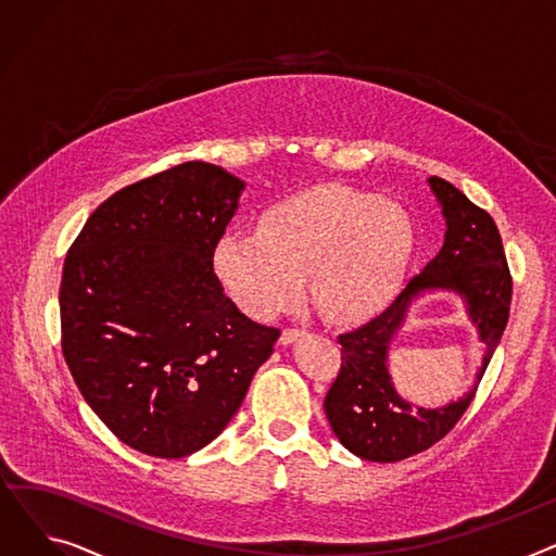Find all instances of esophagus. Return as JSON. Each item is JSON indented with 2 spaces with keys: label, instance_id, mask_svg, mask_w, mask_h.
<instances>
[{
  "label": "esophagus",
  "instance_id": "34e87169",
  "mask_svg": "<svg viewBox=\"0 0 556 556\" xmlns=\"http://www.w3.org/2000/svg\"><path fill=\"white\" fill-rule=\"evenodd\" d=\"M304 333H306V331H302V329H283V331H281V344H293V342H298Z\"/></svg>",
  "mask_w": 556,
  "mask_h": 556
}]
</instances>
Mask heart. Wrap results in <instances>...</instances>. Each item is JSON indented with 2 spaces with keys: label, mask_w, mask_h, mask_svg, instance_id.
Segmentation results:
<instances>
[{
  "label": "heart",
  "mask_w": 556,
  "mask_h": 556,
  "mask_svg": "<svg viewBox=\"0 0 556 556\" xmlns=\"http://www.w3.org/2000/svg\"><path fill=\"white\" fill-rule=\"evenodd\" d=\"M413 225L394 202L342 187L288 198L261 216L258 231H227L214 270L248 315L270 319L302 295L331 323H363L403 283Z\"/></svg>",
  "instance_id": "b5f03b06"
}]
</instances>
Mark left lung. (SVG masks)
I'll use <instances>...</instances> for the list:
<instances>
[{"mask_svg":"<svg viewBox=\"0 0 556 556\" xmlns=\"http://www.w3.org/2000/svg\"><path fill=\"white\" fill-rule=\"evenodd\" d=\"M446 220L444 245L410 279L403 293L365 327L342 333V367L325 399L327 419L340 444L369 462H399L437 444L466 413L509 319L511 275L501 231L459 189L428 178ZM428 292H455L485 344L475 388L442 408H419L397 396L389 368V344L409 306Z\"/></svg>","mask_w":556,"mask_h":556,"instance_id":"obj_1","label":"left lung"}]
</instances>
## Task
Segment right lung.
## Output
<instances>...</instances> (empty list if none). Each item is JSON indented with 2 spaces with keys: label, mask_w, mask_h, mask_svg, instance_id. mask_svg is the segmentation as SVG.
<instances>
[{
  "label": "right lung",
  "mask_w": 556,
  "mask_h": 556,
  "mask_svg": "<svg viewBox=\"0 0 556 556\" xmlns=\"http://www.w3.org/2000/svg\"><path fill=\"white\" fill-rule=\"evenodd\" d=\"M243 189L216 164H178L110 195L67 252V367L139 453L175 459L207 446L273 356L279 329L245 317L214 273Z\"/></svg>",
  "instance_id": "obj_1"
}]
</instances>
